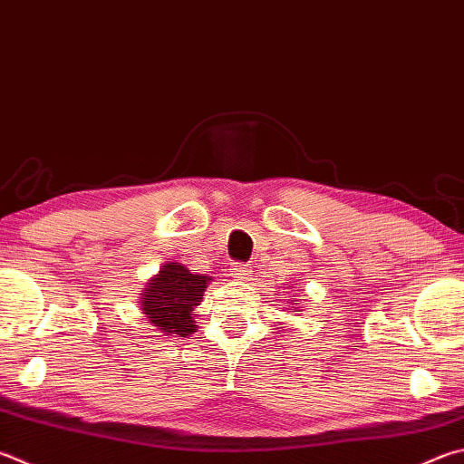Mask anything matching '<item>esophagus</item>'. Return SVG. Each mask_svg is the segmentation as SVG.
Returning a JSON list of instances; mask_svg holds the SVG:
<instances>
[{"mask_svg": "<svg viewBox=\"0 0 464 464\" xmlns=\"http://www.w3.org/2000/svg\"><path fill=\"white\" fill-rule=\"evenodd\" d=\"M251 274V264H235L233 266V276L237 277V280H247Z\"/></svg>", "mask_w": 464, "mask_h": 464, "instance_id": "1", "label": "esophagus"}]
</instances>
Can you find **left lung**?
Here are the masks:
<instances>
[{"instance_id": "obj_1", "label": "left lung", "mask_w": 464, "mask_h": 464, "mask_svg": "<svg viewBox=\"0 0 464 464\" xmlns=\"http://www.w3.org/2000/svg\"><path fill=\"white\" fill-rule=\"evenodd\" d=\"M294 313H298V310H294Z\"/></svg>"}]
</instances>
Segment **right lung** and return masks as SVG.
I'll return each instance as SVG.
<instances>
[{
    "mask_svg": "<svg viewBox=\"0 0 464 464\" xmlns=\"http://www.w3.org/2000/svg\"><path fill=\"white\" fill-rule=\"evenodd\" d=\"M208 276L190 274L179 264H166L141 294V310L160 333L188 336L197 333L192 308L198 306Z\"/></svg>",
    "mask_w": 464,
    "mask_h": 464,
    "instance_id": "right-lung-1",
    "label": "right lung"
}]
</instances>
